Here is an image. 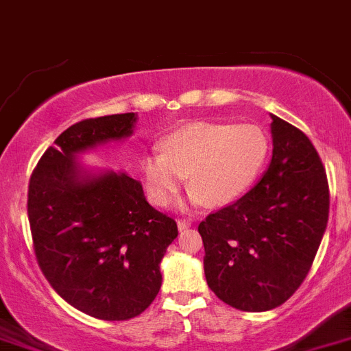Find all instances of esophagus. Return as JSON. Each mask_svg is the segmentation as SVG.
Wrapping results in <instances>:
<instances>
[{
	"label": "esophagus",
	"mask_w": 351,
	"mask_h": 351,
	"mask_svg": "<svg viewBox=\"0 0 351 351\" xmlns=\"http://www.w3.org/2000/svg\"><path fill=\"white\" fill-rule=\"evenodd\" d=\"M176 225H178V230L184 232V230H187V228H189V226H191V221L178 219V223H176Z\"/></svg>",
	"instance_id": "1"
}]
</instances>
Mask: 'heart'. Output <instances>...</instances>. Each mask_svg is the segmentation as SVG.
<instances>
[{"label":"heart","mask_w":351,"mask_h":351,"mask_svg":"<svg viewBox=\"0 0 351 351\" xmlns=\"http://www.w3.org/2000/svg\"><path fill=\"white\" fill-rule=\"evenodd\" d=\"M267 149L266 132L253 123H193L167 135L162 152L146 155L144 178L158 205H169L189 175L194 203L223 207L248 191Z\"/></svg>","instance_id":"heart-1"}]
</instances>
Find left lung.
I'll return each instance as SVG.
<instances>
[{
	"label": "left lung",
	"mask_w": 351,
	"mask_h": 351,
	"mask_svg": "<svg viewBox=\"0 0 351 351\" xmlns=\"http://www.w3.org/2000/svg\"><path fill=\"white\" fill-rule=\"evenodd\" d=\"M271 119L273 157L261 182L198 226L208 287L244 312L271 311L296 293L311 271L330 208L316 148L296 126Z\"/></svg>",
	"instance_id": "1"
}]
</instances>
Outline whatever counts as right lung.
<instances>
[{"label":"right lung","instance_id":"1","mask_svg":"<svg viewBox=\"0 0 351 351\" xmlns=\"http://www.w3.org/2000/svg\"><path fill=\"white\" fill-rule=\"evenodd\" d=\"M137 114L85 119L49 146L28 185L35 257L51 287L78 311L105 321L139 316L160 291V261L175 219L146 202L141 182L87 169L80 155L134 134Z\"/></svg>","mask_w":351,"mask_h":351}]
</instances>
